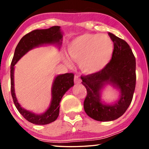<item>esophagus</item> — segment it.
I'll list each match as a JSON object with an SVG mask.
<instances>
[{
  "instance_id": "1",
  "label": "esophagus",
  "mask_w": 149,
  "mask_h": 149,
  "mask_svg": "<svg viewBox=\"0 0 149 149\" xmlns=\"http://www.w3.org/2000/svg\"><path fill=\"white\" fill-rule=\"evenodd\" d=\"M74 83H76V84H78V83H81V79L79 78V77L78 76H75V77H74Z\"/></svg>"
}]
</instances>
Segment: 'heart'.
Wrapping results in <instances>:
<instances>
[{
    "instance_id": "obj_1",
    "label": "heart",
    "mask_w": 149,
    "mask_h": 149,
    "mask_svg": "<svg viewBox=\"0 0 149 149\" xmlns=\"http://www.w3.org/2000/svg\"><path fill=\"white\" fill-rule=\"evenodd\" d=\"M71 58L79 63V68L86 74H95L102 70L113 57V42L105 34H83L71 40L68 45ZM63 62L70 66L68 57H63Z\"/></svg>"
}]
</instances>
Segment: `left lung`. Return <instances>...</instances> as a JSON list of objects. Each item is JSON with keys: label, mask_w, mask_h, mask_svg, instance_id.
<instances>
[{"label": "left lung", "mask_w": 149, "mask_h": 149, "mask_svg": "<svg viewBox=\"0 0 149 149\" xmlns=\"http://www.w3.org/2000/svg\"><path fill=\"white\" fill-rule=\"evenodd\" d=\"M113 40V57L107 66L95 74L81 77L87 89L83 107L91 119L111 121L125 113L132 102L136 87V59L129 45L115 34L109 32ZM109 84L120 91V97L113 104L102 101V89Z\"/></svg>", "instance_id": "obj_1"}]
</instances>
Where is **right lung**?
<instances>
[{
	"label": "right lung",
	"instance_id": "right-lung-1",
	"mask_svg": "<svg viewBox=\"0 0 149 149\" xmlns=\"http://www.w3.org/2000/svg\"><path fill=\"white\" fill-rule=\"evenodd\" d=\"M63 33L60 26H52L48 29L35 30L26 34L16 47L11 64V91L13 102L19 113L30 123L46 125L56 121L60 112V103L63 95L74 85V74L66 73L55 77L52 87V100L49 107L42 114H36L21 107L18 102L14 87L15 65L24 55L32 49L47 45H56L59 48L62 45Z\"/></svg>",
	"mask_w": 149,
	"mask_h": 149
}]
</instances>
